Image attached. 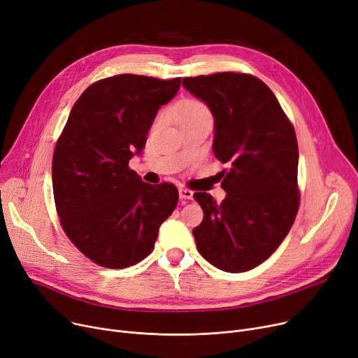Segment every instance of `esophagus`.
Wrapping results in <instances>:
<instances>
[{
  "instance_id": "1",
  "label": "esophagus",
  "mask_w": 358,
  "mask_h": 358,
  "mask_svg": "<svg viewBox=\"0 0 358 358\" xmlns=\"http://www.w3.org/2000/svg\"><path fill=\"white\" fill-rule=\"evenodd\" d=\"M178 193H180V199H182V200L193 199V192L189 190V189H184V187H180Z\"/></svg>"
}]
</instances>
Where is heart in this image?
I'll return each mask as SVG.
<instances>
[{
    "label": "heart",
    "instance_id": "1",
    "mask_svg": "<svg viewBox=\"0 0 358 358\" xmlns=\"http://www.w3.org/2000/svg\"><path fill=\"white\" fill-rule=\"evenodd\" d=\"M209 115V110L201 101L197 100H190L184 103L180 111V119H192V117H199V116H206Z\"/></svg>",
    "mask_w": 358,
    "mask_h": 358
}]
</instances>
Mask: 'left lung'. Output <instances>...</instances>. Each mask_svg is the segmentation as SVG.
I'll return each instance as SVG.
<instances>
[{"instance_id":"left-lung-1","label":"left lung","mask_w":358,"mask_h":358,"mask_svg":"<svg viewBox=\"0 0 358 358\" xmlns=\"http://www.w3.org/2000/svg\"><path fill=\"white\" fill-rule=\"evenodd\" d=\"M215 119L213 152L222 173V203L194 193L203 220L193 229L204 259L228 273L264 262L287 236L299 209V148L292 123L273 91L247 73L184 78Z\"/></svg>"}]
</instances>
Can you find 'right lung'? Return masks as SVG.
Segmentation results:
<instances>
[{
    "label": "right lung",
    "instance_id": "obj_1",
    "mask_svg": "<svg viewBox=\"0 0 358 358\" xmlns=\"http://www.w3.org/2000/svg\"><path fill=\"white\" fill-rule=\"evenodd\" d=\"M181 78L122 73L90 85L73 104L52 162L56 210L72 243L96 264L126 268L154 250L177 187L148 184L129 168Z\"/></svg>",
    "mask_w": 358,
    "mask_h": 358
}]
</instances>
